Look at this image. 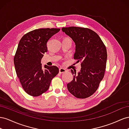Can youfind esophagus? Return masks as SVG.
<instances>
[{"mask_svg": "<svg viewBox=\"0 0 129 129\" xmlns=\"http://www.w3.org/2000/svg\"><path fill=\"white\" fill-rule=\"evenodd\" d=\"M67 72V70L64 68H59V73H64V72Z\"/></svg>", "mask_w": 129, "mask_h": 129, "instance_id": "34e87169", "label": "esophagus"}]
</instances>
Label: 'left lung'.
Here are the masks:
<instances>
[{
	"mask_svg": "<svg viewBox=\"0 0 129 129\" xmlns=\"http://www.w3.org/2000/svg\"><path fill=\"white\" fill-rule=\"evenodd\" d=\"M62 32L76 44L74 59L80 62V71L71 70L73 80L67 84L69 91L78 98L90 97L99 87L104 76L107 51L97 33L88 28L71 26L62 27Z\"/></svg>",
	"mask_w": 129,
	"mask_h": 129,
	"instance_id": "1",
	"label": "left lung"
}]
</instances>
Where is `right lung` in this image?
I'll use <instances>...</instances> for the list:
<instances>
[{
	"label": "right lung",
	"instance_id": "add662e5",
	"mask_svg": "<svg viewBox=\"0 0 129 129\" xmlns=\"http://www.w3.org/2000/svg\"><path fill=\"white\" fill-rule=\"evenodd\" d=\"M60 28H39L24 35L18 44L14 57L17 75L24 91L37 97L49 89L51 80L59 72L56 66L45 65L41 60L47 51V43Z\"/></svg>",
	"mask_w": 129,
	"mask_h": 129
}]
</instances>
